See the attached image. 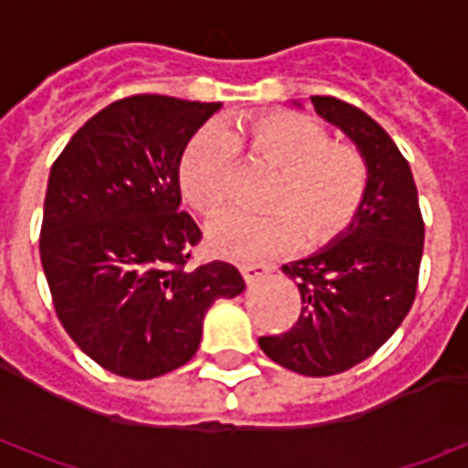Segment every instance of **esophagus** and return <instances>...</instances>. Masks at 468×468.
I'll list each match as a JSON object with an SVG mask.
<instances>
[{
	"label": "esophagus",
	"instance_id": "1",
	"mask_svg": "<svg viewBox=\"0 0 468 468\" xmlns=\"http://www.w3.org/2000/svg\"><path fill=\"white\" fill-rule=\"evenodd\" d=\"M238 268H240V275H243V281L248 285L263 281L265 275L273 271L271 265H263V263H243V265H238Z\"/></svg>",
	"mask_w": 468,
	"mask_h": 468
}]
</instances>
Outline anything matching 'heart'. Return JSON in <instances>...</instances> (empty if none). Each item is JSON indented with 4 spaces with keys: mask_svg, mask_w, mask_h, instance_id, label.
<instances>
[{
    "mask_svg": "<svg viewBox=\"0 0 468 468\" xmlns=\"http://www.w3.org/2000/svg\"><path fill=\"white\" fill-rule=\"evenodd\" d=\"M278 170L268 207L238 210L207 223V245L235 261H261L293 250L303 240L318 248L346 233L368 193V167L356 147L331 143L321 122L298 112H261L228 127H203L185 147L177 167L180 193L197 213L213 215L228 197L235 153Z\"/></svg>",
    "mask_w": 468,
    "mask_h": 468,
    "instance_id": "obj_1",
    "label": "heart"
}]
</instances>
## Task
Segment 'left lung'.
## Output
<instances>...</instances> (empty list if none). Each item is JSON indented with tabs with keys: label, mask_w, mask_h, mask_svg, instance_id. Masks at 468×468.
<instances>
[{
	"label": "left lung",
	"mask_w": 468,
	"mask_h": 468,
	"mask_svg": "<svg viewBox=\"0 0 468 468\" xmlns=\"http://www.w3.org/2000/svg\"><path fill=\"white\" fill-rule=\"evenodd\" d=\"M311 102L358 147L368 167V193L346 233L283 265L303 301L301 315L288 334L261 335L258 344L283 368L334 376L378 351L411 311L423 218L411 167L381 124L335 97Z\"/></svg>",
	"instance_id": "1"
}]
</instances>
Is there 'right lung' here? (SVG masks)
Here are the masks:
<instances>
[{
    "mask_svg": "<svg viewBox=\"0 0 468 468\" xmlns=\"http://www.w3.org/2000/svg\"><path fill=\"white\" fill-rule=\"evenodd\" d=\"M220 102L117 100L49 170L39 258L57 318L107 371L144 381L190 361L218 298L245 291L223 261L190 268L200 228L180 213L185 147Z\"/></svg>",
    "mask_w": 468,
    "mask_h": 468,
    "instance_id": "add662e5",
    "label": "right lung"
}]
</instances>
